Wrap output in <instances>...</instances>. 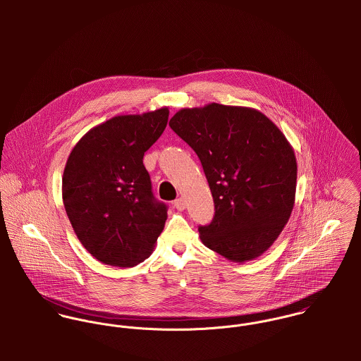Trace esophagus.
<instances>
[{"label": "esophagus", "mask_w": 361, "mask_h": 361, "mask_svg": "<svg viewBox=\"0 0 361 361\" xmlns=\"http://www.w3.org/2000/svg\"><path fill=\"white\" fill-rule=\"evenodd\" d=\"M173 207H175L176 209L182 211V209H185V207H186V202H185L183 199H176V200L173 202Z\"/></svg>", "instance_id": "1"}]
</instances>
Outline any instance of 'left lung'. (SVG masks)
Listing matches in <instances>:
<instances>
[{
  "instance_id": "obj_1",
  "label": "left lung",
  "mask_w": 361,
  "mask_h": 361,
  "mask_svg": "<svg viewBox=\"0 0 361 361\" xmlns=\"http://www.w3.org/2000/svg\"><path fill=\"white\" fill-rule=\"evenodd\" d=\"M169 126L199 157L214 199L212 221L199 226L204 246L236 262L261 256L295 204L298 164L285 135L257 109L216 103L183 108Z\"/></svg>"
}]
</instances>
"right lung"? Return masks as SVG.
I'll list each match as a JSON object with an SVG mask.
<instances>
[{
  "instance_id": "add662e5",
  "label": "right lung",
  "mask_w": 361,
  "mask_h": 361,
  "mask_svg": "<svg viewBox=\"0 0 361 361\" xmlns=\"http://www.w3.org/2000/svg\"><path fill=\"white\" fill-rule=\"evenodd\" d=\"M169 111L114 116L90 129L68 157L62 200L85 249L104 264L129 268L149 257L166 221L143 164Z\"/></svg>"
}]
</instances>
